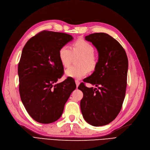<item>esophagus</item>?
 Masks as SVG:
<instances>
[{
    "label": "esophagus",
    "mask_w": 150,
    "mask_h": 150,
    "mask_svg": "<svg viewBox=\"0 0 150 150\" xmlns=\"http://www.w3.org/2000/svg\"><path fill=\"white\" fill-rule=\"evenodd\" d=\"M75 82H76V87L78 88V87L79 86V84H80V82L79 81H78V79H76V80H75Z\"/></svg>",
    "instance_id": "esophagus-1"
}]
</instances>
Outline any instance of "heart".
<instances>
[{
  "label": "heart",
  "instance_id": "b5f03b06",
  "mask_svg": "<svg viewBox=\"0 0 150 150\" xmlns=\"http://www.w3.org/2000/svg\"><path fill=\"white\" fill-rule=\"evenodd\" d=\"M95 48L91 44L83 39H79L72 43L71 48L67 45H64L59 51L60 61L64 67L70 66L76 55H81L78 64L79 66H71L66 70L67 76L72 78L81 79L86 76L88 69L93 70L95 67L96 61L94 56Z\"/></svg>",
  "mask_w": 150,
  "mask_h": 150
}]
</instances>
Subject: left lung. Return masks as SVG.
Returning <instances> with one entry per match:
<instances>
[{"mask_svg":"<svg viewBox=\"0 0 150 150\" xmlns=\"http://www.w3.org/2000/svg\"><path fill=\"white\" fill-rule=\"evenodd\" d=\"M98 52L93 74L84 79L95 85L88 88L83 83L78 89L83 93L80 102L84 119L97 127L108 124L120 112L127 86L128 59L120 44L111 36L96 33L85 36Z\"/></svg>","mask_w":150,"mask_h":150,"instance_id":"obj_1","label":"left lung"}]
</instances>
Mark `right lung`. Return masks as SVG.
<instances>
[{
    "label": "right lung",
    "mask_w": 150,
    "mask_h": 150,
    "mask_svg": "<svg viewBox=\"0 0 150 150\" xmlns=\"http://www.w3.org/2000/svg\"><path fill=\"white\" fill-rule=\"evenodd\" d=\"M72 40L69 34L43 31L23 48L18 64L19 94L28 114L39 123L57 120L76 88L67 79L57 83L64 70L59 51Z\"/></svg>",
    "instance_id": "right-lung-1"
}]
</instances>
